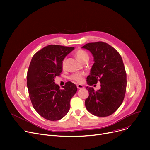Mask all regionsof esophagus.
<instances>
[{
    "mask_svg": "<svg viewBox=\"0 0 150 150\" xmlns=\"http://www.w3.org/2000/svg\"><path fill=\"white\" fill-rule=\"evenodd\" d=\"M76 87L78 88V89H83L84 88V86L81 84H77L76 85Z\"/></svg>",
    "mask_w": 150,
    "mask_h": 150,
    "instance_id": "esophagus-1",
    "label": "esophagus"
}]
</instances>
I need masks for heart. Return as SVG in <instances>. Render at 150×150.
I'll list each match as a JSON object with an SVG mask.
<instances>
[{"label": "heart", "mask_w": 150, "mask_h": 150, "mask_svg": "<svg viewBox=\"0 0 150 150\" xmlns=\"http://www.w3.org/2000/svg\"><path fill=\"white\" fill-rule=\"evenodd\" d=\"M75 56L78 59L83 63L86 61H88L89 59V55L88 53L81 49L78 50L75 52ZM66 58H64L62 62V68H64L66 67ZM84 76V73H76L71 75L69 76V79L76 83H81L83 81Z\"/></svg>", "instance_id": "obj_1"}]
</instances>
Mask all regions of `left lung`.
Listing matches in <instances>:
<instances>
[{
    "label": "left lung",
    "instance_id": "1",
    "mask_svg": "<svg viewBox=\"0 0 150 150\" xmlns=\"http://www.w3.org/2000/svg\"><path fill=\"white\" fill-rule=\"evenodd\" d=\"M82 48L89 50L94 58L88 84L101 83L98 91L86 88L89 93L85 100L86 108L96 116H109L120 106L127 90V73L122 58L114 48L104 42L88 43Z\"/></svg>",
    "mask_w": 150,
    "mask_h": 150
}]
</instances>
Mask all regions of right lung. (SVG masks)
<instances>
[{
  "label": "right lung",
  "instance_id": "1",
  "mask_svg": "<svg viewBox=\"0 0 150 150\" xmlns=\"http://www.w3.org/2000/svg\"><path fill=\"white\" fill-rule=\"evenodd\" d=\"M74 49L59 45H49L36 52L31 59L27 75L29 97L36 111L44 119L56 121L69 112L71 98L77 91L68 81L62 89L54 78L62 72V62Z\"/></svg>",
  "mask_w": 150,
  "mask_h": 150
}]
</instances>
